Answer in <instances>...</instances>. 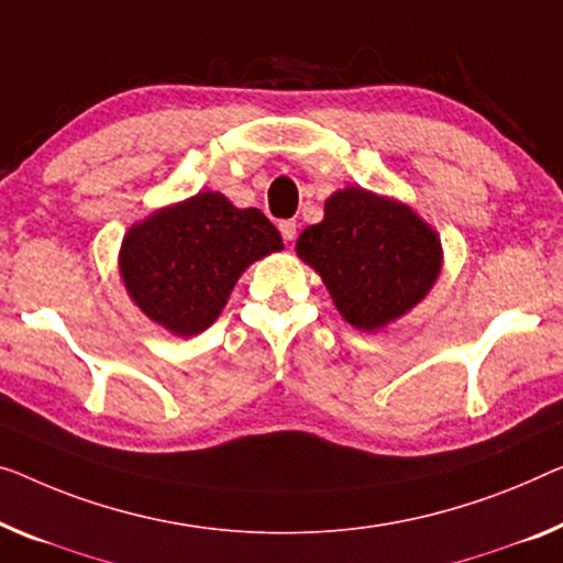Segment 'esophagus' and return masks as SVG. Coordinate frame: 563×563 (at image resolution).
Instances as JSON below:
<instances>
[{
  "mask_svg": "<svg viewBox=\"0 0 563 563\" xmlns=\"http://www.w3.org/2000/svg\"><path fill=\"white\" fill-rule=\"evenodd\" d=\"M278 230H280V234H283L285 245H290V242L296 240V230H298V224L292 222V220H283V222L278 224Z\"/></svg>",
  "mask_w": 563,
  "mask_h": 563,
  "instance_id": "1",
  "label": "esophagus"
}]
</instances>
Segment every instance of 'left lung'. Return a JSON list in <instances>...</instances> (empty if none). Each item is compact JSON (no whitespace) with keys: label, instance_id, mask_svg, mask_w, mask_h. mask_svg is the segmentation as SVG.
Returning a JSON list of instances; mask_svg holds the SVG:
<instances>
[{"label":"left lung","instance_id":"obj_1","mask_svg":"<svg viewBox=\"0 0 563 563\" xmlns=\"http://www.w3.org/2000/svg\"><path fill=\"white\" fill-rule=\"evenodd\" d=\"M296 253L362 331H379L412 310L442 271L438 232L412 207L362 187L333 191L323 220L300 232Z\"/></svg>","mask_w":563,"mask_h":563}]
</instances>
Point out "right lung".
<instances>
[{"label":"right lung","instance_id":"right-lung-1","mask_svg":"<svg viewBox=\"0 0 563 563\" xmlns=\"http://www.w3.org/2000/svg\"><path fill=\"white\" fill-rule=\"evenodd\" d=\"M283 250L260 209H240L220 191L156 209L125 232L121 280L151 321L174 335L209 329L234 283L255 260Z\"/></svg>","mask_w":563,"mask_h":563}]
</instances>
